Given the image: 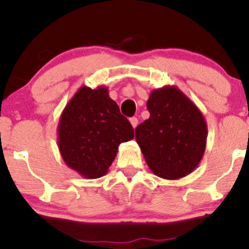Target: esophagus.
I'll list each match as a JSON object with an SVG mask.
<instances>
[{
	"label": "esophagus",
	"instance_id": "obj_1",
	"mask_svg": "<svg viewBox=\"0 0 249 249\" xmlns=\"http://www.w3.org/2000/svg\"><path fill=\"white\" fill-rule=\"evenodd\" d=\"M130 123H131V125H132V127L134 128L137 125H138V119H137L136 117H132V118L130 119Z\"/></svg>",
	"mask_w": 249,
	"mask_h": 249
}]
</instances>
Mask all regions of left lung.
I'll return each instance as SVG.
<instances>
[{"instance_id":"8db88e82","label":"left lung","mask_w":249,"mask_h":249,"mask_svg":"<svg viewBox=\"0 0 249 249\" xmlns=\"http://www.w3.org/2000/svg\"><path fill=\"white\" fill-rule=\"evenodd\" d=\"M146 107L150 118L136 127V141L150 170L168 180L193 172L206 148L201 111L174 85L153 90Z\"/></svg>"}]
</instances>
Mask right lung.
<instances>
[{
	"instance_id": "obj_1",
	"label": "right lung",
	"mask_w": 249,
	"mask_h": 249,
	"mask_svg": "<svg viewBox=\"0 0 249 249\" xmlns=\"http://www.w3.org/2000/svg\"><path fill=\"white\" fill-rule=\"evenodd\" d=\"M57 133L63 160L89 179L107 174L119 144L134 137L105 87L79 88L63 110Z\"/></svg>"
}]
</instances>
